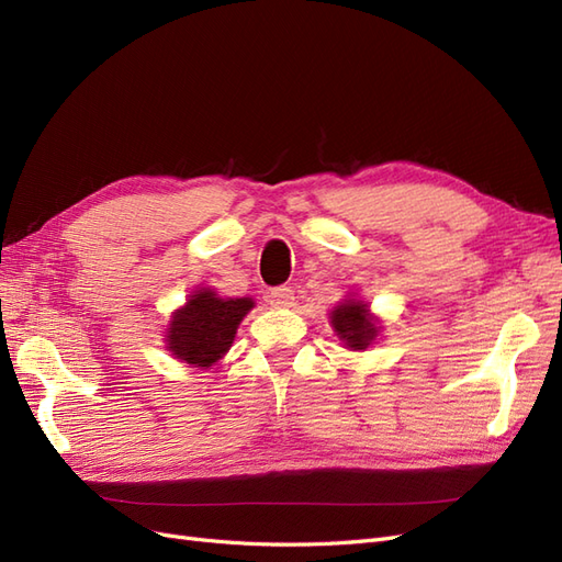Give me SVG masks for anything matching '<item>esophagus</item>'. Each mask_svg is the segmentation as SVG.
<instances>
[{"mask_svg": "<svg viewBox=\"0 0 562 562\" xmlns=\"http://www.w3.org/2000/svg\"><path fill=\"white\" fill-rule=\"evenodd\" d=\"M293 300H295V293H293V288H288V285L274 288V291H269V295H267V302L271 304V307H291Z\"/></svg>", "mask_w": 562, "mask_h": 562, "instance_id": "34e87169", "label": "esophagus"}]
</instances>
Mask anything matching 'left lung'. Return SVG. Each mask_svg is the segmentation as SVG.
I'll return each instance as SVG.
<instances>
[{
    "mask_svg": "<svg viewBox=\"0 0 562 562\" xmlns=\"http://www.w3.org/2000/svg\"><path fill=\"white\" fill-rule=\"evenodd\" d=\"M333 328L339 335V339H345L347 347L351 349H366L370 345V339L378 335L375 321L370 318L368 307L356 300L342 302L333 312Z\"/></svg>",
    "mask_w": 562,
    "mask_h": 562,
    "instance_id": "obj_1",
    "label": "left lung"
}]
</instances>
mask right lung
I'll list each match as a JSON object with an SVG mask.
<instances>
[{
    "label": "right lung",
    "instance_id": "add662e5",
    "mask_svg": "<svg viewBox=\"0 0 562 562\" xmlns=\"http://www.w3.org/2000/svg\"><path fill=\"white\" fill-rule=\"evenodd\" d=\"M250 310V297L223 300L211 291H199L173 316L168 349L187 363L209 368L232 347L236 328Z\"/></svg>",
    "mask_w": 562,
    "mask_h": 562
}]
</instances>
